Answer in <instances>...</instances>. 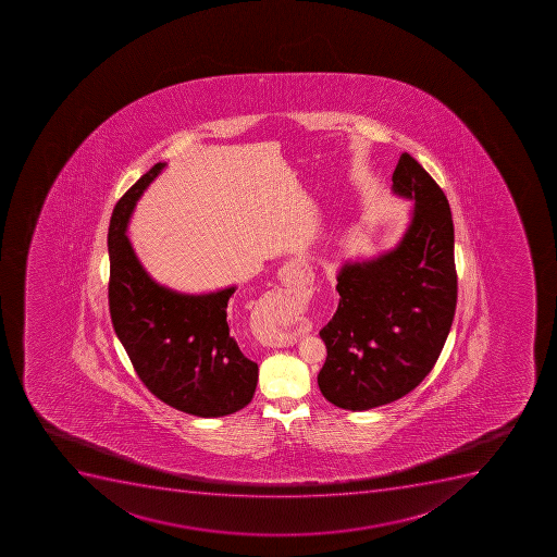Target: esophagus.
I'll return each mask as SVG.
<instances>
[{"instance_id":"1","label":"esophagus","mask_w":557,"mask_h":557,"mask_svg":"<svg viewBox=\"0 0 557 557\" xmlns=\"http://www.w3.org/2000/svg\"><path fill=\"white\" fill-rule=\"evenodd\" d=\"M281 281L284 286L292 287V289H306L312 282L301 262H289V264L284 265L281 270ZM295 344H297V334L282 338L278 342V347H292Z\"/></svg>"}]
</instances>
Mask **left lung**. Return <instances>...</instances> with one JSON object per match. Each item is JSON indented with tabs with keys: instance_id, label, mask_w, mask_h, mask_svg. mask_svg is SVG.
<instances>
[{
	"instance_id": "1",
	"label": "left lung",
	"mask_w": 557,
	"mask_h": 557,
	"mask_svg": "<svg viewBox=\"0 0 557 557\" xmlns=\"http://www.w3.org/2000/svg\"><path fill=\"white\" fill-rule=\"evenodd\" d=\"M392 193L413 201L410 224L392 250L339 268V304L320 331L327 359L323 397L344 410L388 405L413 391L437 363L457 306L455 230L446 196L403 152Z\"/></svg>"
}]
</instances>
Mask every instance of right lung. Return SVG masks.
I'll use <instances>...</instances> for the list:
<instances>
[{"mask_svg":"<svg viewBox=\"0 0 557 557\" xmlns=\"http://www.w3.org/2000/svg\"><path fill=\"white\" fill-rule=\"evenodd\" d=\"M166 163H157L120 198L110 221V312L136 374L165 405L196 417L230 416L256 394L259 367L234 338L237 311L218 292H174L136 257L127 226L141 194Z\"/></svg>","mask_w":557,"mask_h":557,"instance_id":"add662e5","label":"right lung"}]
</instances>
